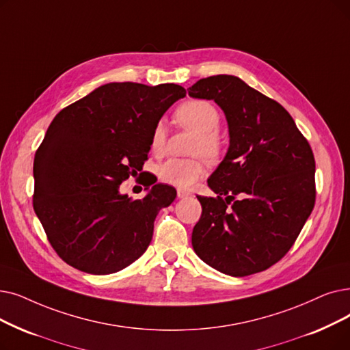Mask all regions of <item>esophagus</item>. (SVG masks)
Masks as SVG:
<instances>
[{
	"label": "esophagus",
	"instance_id": "esophagus-1",
	"mask_svg": "<svg viewBox=\"0 0 350 350\" xmlns=\"http://www.w3.org/2000/svg\"><path fill=\"white\" fill-rule=\"evenodd\" d=\"M177 196H178V199H186V197H189V196H191L189 191H186V190H177Z\"/></svg>",
	"mask_w": 350,
	"mask_h": 350
}]
</instances>
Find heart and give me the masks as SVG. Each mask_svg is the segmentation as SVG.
Wrapping results in <instances>:
<instances>
[{
    "label": "heart",
    "instance_id": "b5f03b06",
    "mask_svg": "<svg viewBox=\"0 0 350 350\" xmlns=\"http://www.w3.org/2000/svg\"><path fill=\"white\" fill-rule=\"evenodd\" d=\"M174 120L178 126L196 134L191 147L193 154L203 156L210 163L220 159L223 139L217 130L221 117L215 104L207 100H189L176 110ZM164 144L165 130L159 123L151 133L150 150L154 154H160L163 153ZM157 173L163 183L178 189H190L204 174V164L199 157L170 159L159 167Z\"/></svg>",
    "mask_w": 350,
    "mask_h": 350
}]
</instances>
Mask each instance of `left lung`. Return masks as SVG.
Listing matches in <instances>:
<instances>
[{
	"label": "left lung",
	"instance_id": "1",
	"mask_svg": "<svg viewBox=\"0 0 350 350\" xmlns=\"http://www.w3.org/2000/svg\"><path fill=\"white\" fill-rule=\"evenodd\" d=\"M213 100L229 126V150L207 180L217 197L197 196L202 217L191 234L200 259L243 278L279 262L314 206V157L282 105L234 75H213L189 88Z\"/></svg>",
	"mask_w": 350,
	"mask_h": 350
}]
</instances>
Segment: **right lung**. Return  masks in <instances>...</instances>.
Instances as JSON below:
<instances>
[{"instance_id":"1","label":"right lung","mask_w":350,"mask_h":350,"mask_svg":"<svg viewBox=\"0 0 350 350\" xmlns=\"http://www.w3.org/2000/svg\"><path fill=\"white\" fill-rule=\"evenodd\" d=\"M183 97L177 84L109 83L54 117L34 157L33 204L67 265L110 275L147 250L176 190L159 183L133 200L120 185L142 169L153 129Z\"/></svg>"}]
</instances>
